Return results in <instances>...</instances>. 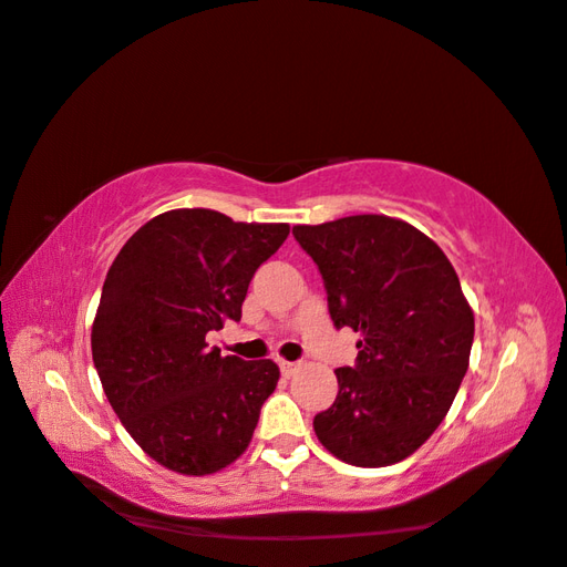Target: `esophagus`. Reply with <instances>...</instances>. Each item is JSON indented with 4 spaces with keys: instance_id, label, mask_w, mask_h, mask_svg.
I'll return each mask as SVG.
<instances>
[{
    "instance_id": "34e87169",
    "label": "esophagus",
    "mask_w": 567,
    "mask_h": 567,
    "mask_svg": "<svg viewBox=\"0 0 567 567\" xmlns=\"http://www.w3.org/2000/svg\"><path fill=\"white\" fill-rule=\"evenodd\" d=\"M279 367H281V374H284V377H291V374L296 372V369H298V362H286V360H281Z\"/></svg>"
}]
</instances>
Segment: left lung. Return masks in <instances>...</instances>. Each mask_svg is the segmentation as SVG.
Here are the masks:
<instances>
[{
  "label": "left lung",
  "mask_w": 567,
  "mask_h": 567,
  "mask_svg": "<svg viewBox=\"0 0 567 567\" xmlns=\"http://www.w3.org/2000/svg\"><path fill=\"white\" fill-rule=\"evenodd\" d=\"M322 276L334 328L362 332L338 399L313 419L318 441L357 467L415 453L443 423L467 372L475 316L443 249L413 225L352 215L296 225Z\"/></svg>",
  "instance_id": "left-lung-1"
}]
</instances>
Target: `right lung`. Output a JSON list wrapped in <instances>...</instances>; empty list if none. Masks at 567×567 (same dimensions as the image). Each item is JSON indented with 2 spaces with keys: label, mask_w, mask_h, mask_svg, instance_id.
Wrapping results in <instances>:
<instances>
[{
  "label": "right lung",
  "mask_w": 567,
  "mask_h": 567,
  "mask_svg": "<svg viewBox=\"0 0 567 567\" xmlns=\"http://www.w3.org/2000/svg\"><path fill=\"white\" fill-rule=\"evenodd\" d=\"M286 237L284 223L186 207L148 219L112 261L92 362L124 429L158 465L203 477L247 450L279 367L223 357L205 338L241 318L254 271Z\"/></svg>",
  "instance_id": "right-lung-1"
}]
</instances>
